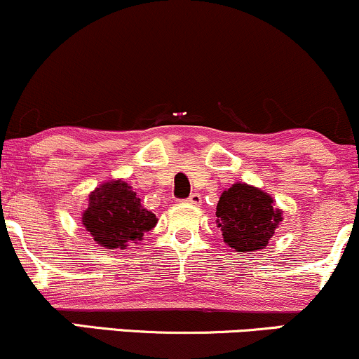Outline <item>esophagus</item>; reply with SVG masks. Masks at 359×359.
Listing matches in <instances>:
<instances>
[{
    "instance_id": "esophagus-1",
    "label": "esophagus",
    "mask_w": 359,
    "mask_h": 359,
    "mask_svg": "<svg viewBox=\"0 0 359 359\" xmlns=\"http://www.w3.org/2000/svg\"><path fill=\"white\" fill-rule=\"evenodd\" d=\"M201 203H203V197H201V194L194 192V194H191V196L187 197V204H192V205H201Z\"/></svg>"
}]
</instances>
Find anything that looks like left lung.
<instances>
[{
  "mask_svg": "<svg viewBox=\"0 0 359 359\" xmlns=\"http://www.w3.org/2000/svg\"><path fill=\"white\" fill-rule=\"evenodd\" d=\"M216 217L222 240L238 253L265 248L283 219L282 211L273 208L270 194L243 182L233 184L221 194Z\"/></svg>",
  "mask_w": 359,
  "mask_h": 359,
  "instance_id": "obj_1",
  "label": "left lung"
}]
</instances>
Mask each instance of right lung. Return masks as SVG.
Instances as JSON below:
<instances>
[{"label":"right lung","mask_w":359,"mask_h":359,"mask_svg":"<svg viewBox=\"0 0 359 359\" xmlns=\"http://www.w3.org/2000/svg\"><path fill=\"white\" fill-rule=\"evenodd\" d=\"M156 216L140 203L137 192L125 180H109L94 189L82 224L93 240L106 250L126 248L142 241L143 234L155 228Z\"/></svg>","instance_id":"1"}]
</instances>
